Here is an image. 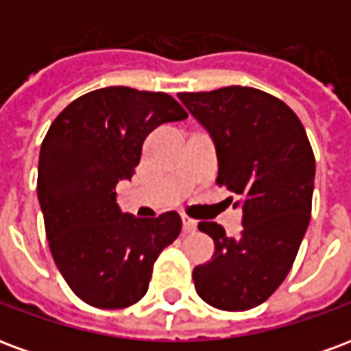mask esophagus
<instances>
[{
  "label": "esophagus",
  "mask_w": 351,
  "mask_h": 351,
  "mask_svg": "<svg viewBox=\"0 0 351 351\" xmlns=\"http://www.w3.org/2000/svg\"><path fill=\"white\" fill-rule=\"evenodd\" d=\"M197 228V221L191 220L188 216H182V231L184 233H191V231H195Z\"/></svg>",
  "instance_id": "34e87169"
}]
</instances>
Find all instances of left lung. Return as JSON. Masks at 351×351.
<instances>
[{
    "instance_id": "1",
    "label": "left lung",
    "mask_w": 351,
    "mask_h": 351,
    "mask_svg": "<svg viewBox=\"0 0 351 351\" xmlns=\"http://www.w3.org/2000/svg\"><path fill=\"white\" fill-rule=\"evenodd\" d=\"M213 138L216 182L237 195L243 231L228 237L216 221H201L214 241L210 261L193 269L199 297L220 310H250L284 282L306 233L316 161L291 108L256 88L228 86L178 93Z\"/></svg>"
}]
</instances>
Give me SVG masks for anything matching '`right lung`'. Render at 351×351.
<instances>
[{"instance_id":"add662e5","label":"right lung","mask_w":351,"mask_h":351,"mask_svg":"<svg viewBox=\"0 0 351 351\" xmlns=\"http://www.w3.org/2000/svg\"><path fill=\"white\" fill-rule=\"evenodd\" d=\"M188 114L163 92L108 86L75 99L50 125L39 154L37 197L52 258L77 297L97 308H125L145 297L154 261L180 235L171 210L135 218L116 203L145 138Z\"/></svg>"}]
</instances>
